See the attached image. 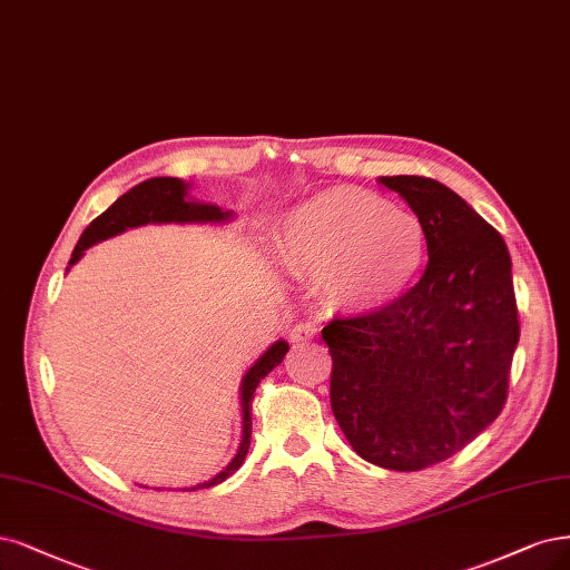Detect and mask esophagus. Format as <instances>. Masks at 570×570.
Returning <instances> with one entry per match:
<instances>
[{"mask_svg":"<svg viewBox=\"0 0 570 570\" xmlns=\"http://www.w3.org/2000/svg\"><path fill=\"white\" fill-rule=\"evenodd\" d=\"M316 332H318V327L313 325V323H299V325L292 327L289 340L294 344H306V342H311L313 337H316Z\"/></svg>","mask_w":570,"mask_h":570,"instance_id":"1","label":"esophagus"}]
</instances>
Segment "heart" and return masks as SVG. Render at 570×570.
Listing matches in <instances>:
<instances>
[{"mask_svg":"<svg viewBox=\"0 0 570 570\" xmlns=\"http://www.w3.org/2000/svg\"><path fill=\"white\" fill-rule=\"evenodd\" d=\"M283 264L323 278L330 299L353 311H380L415 285L429 257L424 224L375 193L335 188L287 214Z\"/></svg>","mask_w":570,"mask_h":570,"instance_id":"1","label":"heart"}]
</instances>
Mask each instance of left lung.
I'll use <instances>...</instances> for the list:
<instances>
[{
	"label": "left lung",
	"instance_id": "left-lung-1",
	"mask_svg": "<svg viewBox=\"0 0 570 570\" xmlns=\"http://www.w3.org/2000/svg\"><path fill=\"white\" fill-rule=\"evenodd\" d=\"M417 214L429 264L386 308L323 327L330 403L356 453L394 472L448 460L495 422L519 344L512 257L455 190L380 176Z\"/></svg>",
	"mask_w": 570,
	"mask_h": 570
}]
</instances>
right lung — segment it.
I'll return each mask as SVG.
<instances>
[{
  "label": "right lung",
  "instance_id": "1",
  "mask_svg": "<svg viewBox=\"0 0 570 570\" xmlns=\"http://www.w3.org/2000/svg\"><path fill=\"white\" fill-rule=\"evenodd\" d=\"M233 219V212H224L217 205H205L195 203L188 198V184L181 179H174V176H155L139 186H134L122 198H117L101 217H96L82 233L80 243L75 245L70 264H77L82 259L85 249L91 245L112 238V235H120L127 228L146 226V224H226ZM289 351L285 340H278L273 344L264 356L254 363L240 384V403H243V441L238 448V455L230 460V464L224 469L222 474L214 479L193 485L190 490L198 488H212L222 481H226L233 472H238L240 464L245 462V455L249 450L252 439V399L254 389L268 375V372L281 365L285 353Z\"/></svg>",
  "mask_w": 570,
  "mask_h": 570
}]
</instances>
